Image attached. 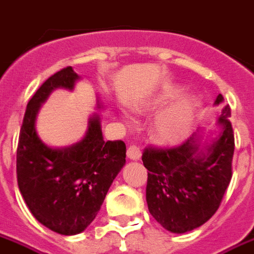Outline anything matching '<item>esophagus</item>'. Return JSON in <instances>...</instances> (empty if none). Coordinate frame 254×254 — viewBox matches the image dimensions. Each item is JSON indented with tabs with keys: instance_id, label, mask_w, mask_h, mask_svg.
<instances>
[{
	"instance_id": "obj_1",
	"label": "esophagus",
	"mask_w": 254,
	"mask_h": 254,
	"mask_svg": "<svg viewBox=\"0 0 254 254\" xmlns=\"http://www.w3.org/2000/svg\"><path fill=\"white\" fill-rule=\"evenodd\" d=\"M127 155L130 160H138L141 158V150L138 147H135V146H129V147H127Z\"/></svg>"
}]
</instances>
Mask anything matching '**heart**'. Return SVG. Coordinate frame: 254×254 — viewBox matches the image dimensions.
I'll return each instance as SVG.
<instances>
[{"label": "heart", "instance_id": "b5f03b06", "mask_svg": "<svg viewBox=\"0 0 254 254\" xmlns=\"http://www.w3.org/2000/svg\"><path fill=\"white\" fill-rule=\"evenodd\" d=\"M180 90L176 87L164 88L159 95L151 99L143 106V109H155L166 106L180 95ZM195 109V99L185 96L175 103L171 108L166 109L156 117L151 127L152 135L163 143H174L180 141L189 133Z\"/></svg>", "mask_w": 254, "mask_h": 254}]
</instances>
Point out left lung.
Returning <instances> with one entry per match:
<instances>
[{
	"instance_id": "left-lung-1",
	"label": "left lung",
	"mask_w": 254,
	"mask_h": 254,
	"mask_svg": "<svg viewBox=\"0 0 254 254\" xmlns=\"http://www.w3.org/2000/svg\"><path fill=\"white\" fill-rule=\"evenodd\" d=\"M218 95L215 106L223 103ZM230 106H224L216 125L219 134L202 142L201 131L170 148L146 147L142 154L147 168L146 201L160 226L184 234L206 223L219 207L232 177L235 150Z\"/></svg>"
}]
</instances>
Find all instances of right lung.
<instances>
[{
    "label": "right lung",
    "instance_id": "1",
    "mask_svg": "<svg viewBox=\"0 0 254 254\" xmlns=\"http://www.w3.org/2000/svg\"><path fill=\"white\" fill-rule=\"evenodd\" d=\"M78 79L67 66L41 84L27 104L16 148L20 194L36 220L60 235H77L90 226L127 158L123 141L103 139L98 113L90 117L83 139L69 147L52 148L39 138L41 104L56 88L73 90Z\"/></svg>",
    "mask_w": 254,
    "mask_h": 254
}]
</instances>
